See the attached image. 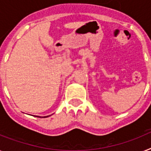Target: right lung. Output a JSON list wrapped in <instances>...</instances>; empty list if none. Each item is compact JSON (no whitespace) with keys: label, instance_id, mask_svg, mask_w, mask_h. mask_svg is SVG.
Instances as JSON below:
<instances>
[{"label":"right lung","instance_id":"obj_1","mask_svg":"<svg viewBox=\"0 0 151 151\" xmlns=\"http://www.w3.org/2000/svg\"><path fill=\"white\" fill-rule=\"evenodd\" d=\"M48 116H42V117H44V118H45V117H47ZM38 117H41V116H38Z\"/></svg>","mask_w":151,"mask_h":151}]
</instances>
